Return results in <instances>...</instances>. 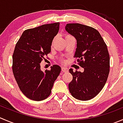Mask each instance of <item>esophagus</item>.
I'll use <instances>...</instances> for the list:
<instances>
[{"instance_id": "34e87169", "label": "esophagus", "mask_w": 123, "mask_h": 123, "mask_svg": "<svg viewBox=\"0 0 123 123\" xmlns=\"http://www.w3.org/2000/svg\"><path fill=\"white\" fill-rule=\"evenodd\" d=\"M68 68L67 67H62V71H63V72H67L68 71Z\"/></svg>"}]
</instances>
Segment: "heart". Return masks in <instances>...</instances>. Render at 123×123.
I'll return each mask as SVG.
<instances>
[{
	"instance_id": "heart-1",
	"label": "heart",
	"mask_w": 123,
	"mask_h": 123,
	"mask_svg": "<svg viewBox=\"0 0 123 123\" xmlns=\"http://www.w3.org/2000/svg\"><path fill=\"white\" fill-rule=\"evenodd\" d=\"M69 37H71V35H68V34H67V35H65V38H66ZM55 40V38H54V39H53V41H52V44H53V43H54Z\"/></svg>"
}]
</instances>
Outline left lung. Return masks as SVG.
Returning a JSON list of instances; mask_svg holds the SVG:
<instances>
[{
    "instance_id": "left-lung-1",
    "label": "left lung",
    "mask_w": 123,
    "mask_h": 123,
    "mask_svg": "<svg viewBox=\"0 0 123 123\" xmlns=\"http://www.w3.org/2000/svg\"><path fill=\"white\" fill-rule=\"evenodd\" d=\"M65 30L77 40L74 57L84 68L82 73L69 70L73 76L69 91L76 99L89 100L99 93L108 79L110 58L107 46L98 31L90 26L69 23Z\"/></svg>"
}]
</instances>
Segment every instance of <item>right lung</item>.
Listing matches in <instances>:
<instances>
[{
    "mask_svg": "<svg viewBox=\"0 0 123 123\" xmlns=\"http://www.w3.org/2000/svg\"><path fill=\"white\" fill-rule=\"evenodd\" d=\"M59 29L58 22L25 30L15 45L13 74L21 91L29 99L41 101L47 98L61 71L58 65L44 71L40 66L41 62L51 52L52 41Z\"/></svg>",
    "mask_w": 123,
    "mask_h": 123,
    "instance_id": "right-lung-1",
    "label": "right lung"
}]
</instances>
